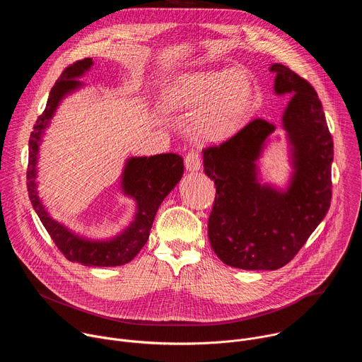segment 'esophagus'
<instances>
[{"label":"esophagus","mask_w":362,"mask_h":362,"mask_svg":"<svg viewBox=\"0 0 362 362\" xmlns=\"http://www.w3.org/2000/svg\"><path fill=\"white\" fill-rule=\"evenodd\" d=\"M200 165H202L200 156H199V153H197L196 150H192V151H189V153L186 154V158H185L186 170H189V172H197V170L200 169Z\"/></svg>","instance_id":"obj_1"}]
</instances>
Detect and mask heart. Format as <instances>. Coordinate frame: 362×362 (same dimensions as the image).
I'll return each mask as SVG.
<instances>
[{"instance_id":"heart-1","label":"heart","mask_w":362,"mask_h":362,"mask_svg":"<svg viewBox=\"0 0 362 362\" xmlns=\"http://www.w3.org/2000/svg\"><path fill=\"white\" fill-rule=\"evenodd\" d=\"M252 101V81L229 67L177 76L160 94V106L168 113L197 110L190 132L202 143H219L236 134Z\"/></svg>"}]
</instances>
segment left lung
Listing matches in <instances>:
<instances>
[{
    "instance_id": "obj_1",
    "label": "left lung",
    "mask_w": 362,
    "mask_h": 362,
    "mask_svg": "<svg viewBox=\"0 0 362 362\" xmlns=\"http://www.w3.org/2000/svg\"><path fill=\"white\" fill-rule=\"evenodd\" d=\"M275 93H292L282 123L292 144L293 176L286 192L259 185L256 160L276 126L249 122L221 144L203 148V168L216 185L208 221L211 246L229 267H285L325 218L332 197L334 141L315 88L284 64H272Z\"/></svg>"
}]
</instances>
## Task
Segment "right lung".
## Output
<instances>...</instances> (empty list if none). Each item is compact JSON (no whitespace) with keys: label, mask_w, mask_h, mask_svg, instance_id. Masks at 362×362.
<instances>
[{"label":"right lung","mask_w":362,"mask_h":362,"mask_svg":"<svg viewBox=\"0 0 362 362\" xmlns=\"http://www.w3.org/2000/svg\"><path fill=\"white\" fill-rule=\"evenodd\" d=\"M93 66L91 59L78 60L64 69L56 84L49 91L47 106L37 117L28 140V168H27V189L33 208L38 215L45 230L53 239L60 252L70 262H78L84 267H120L130 262L140 252L148 239V233L163 199L170 193L183 175V158L175 153L156 154L150 158H132L126 163L123 172L124 193L134 197L137 203V214L134 222L122 235L110 240H87L66 226L53 221L37 196L35 166L41 134L53 117L60 100L81 83L76 80Z\"/></svg>","instance_id":"right-lung-1"}]
</instances>
